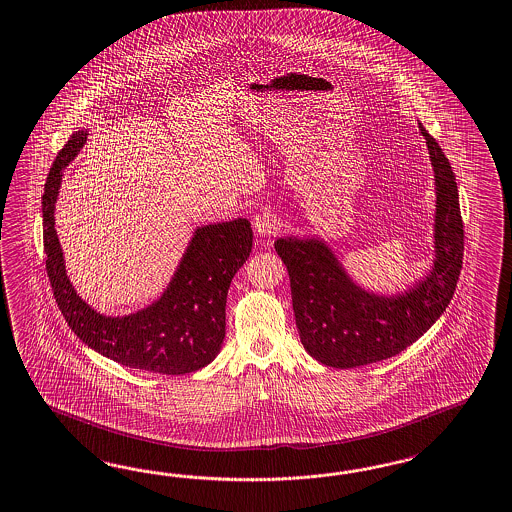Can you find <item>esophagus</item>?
<instances>
[{"mask_svg": "<svg viewBox=\"0 0 512 512\" xmlns=\"http://www.w3.org/2000/svg\"><path fill=\"white\" fill-rule=\"evenodd\" d=\"M252 226H254V232H256L258 236L269 237L275 236L276 232H278V228H280V223H278L276 213L269 210H263L254 217Z\"/></svg>", "mask_w": 512, "mask_h": 512, "instance_id": "esophagus-1", "label": "esophagus"}]
</instances>
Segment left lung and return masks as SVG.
<instances>
[{
	"label": "left lung",
	"instance_id": "1",
	"mask_svg": "<svg viewBox=\"0 0 512 512\" xmlns=\"http://www.w3.org/2000/svg\"><path fill=\"white\" fill-rule=\"evenodd\" d=\"M436 184L434 267L418 286L379 297L356 286L319 239H278L286 263L295 323L304 349L330 367L367 366L392 358L423 336L446 312L459 282L464 224L459 189L442 148L420 124Z\"/></svg>",
	"mask_w": 512,
	"mask_h": 512
}]
</instances>
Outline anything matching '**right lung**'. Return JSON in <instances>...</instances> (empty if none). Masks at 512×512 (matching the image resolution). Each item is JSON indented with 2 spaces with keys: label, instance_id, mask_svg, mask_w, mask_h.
Wrapping results in <instances>:
<instances>
[{
  "label": "right lung",
  "instance_id": "add662e5",
  "mask_svg": "<svg viewBox=\"0 0 512 512\" xmlns=\"http://www.w3.org/2000/svg\"><path fill=\"white\" fill-rule=\"evenodd\" d=\"M85 141V132L70 137L53 161L42 195L46 271L68 327L96 353L122 366L163 375H185L208 366L223 345L230 282L252 250L249 221L236 219L197 228L161 299L137 314H98L66 276L53 217L63 169L78 156Z\"/></svg>",
  "mask_w": 512,
  "mask_h": 512
}]
</instances>
